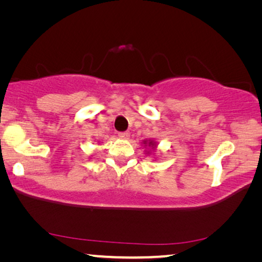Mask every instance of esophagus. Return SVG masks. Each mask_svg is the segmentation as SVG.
Returning <instances> with one entry per match:
<instances>
[{
	"instance_id": "obj_1",
	"label": "esophagus",
	"mask_w": 262,
	"mask_h": 262,
	"mask_svg": "<svg viewBox=\"0 0 262 262\" xmlns=\"http://www.w3.org/2000/svg\"><path fill=\"white\" fill-rule=\"evenodd\" d=\"M118 136L122 140H128V139H129V136H130V133L129 132H120L118 134Z\"/></svg>"
}]
</instances>
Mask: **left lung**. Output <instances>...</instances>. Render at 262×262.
<instances>
[{
	"label": "left lung",
	"mask_w": 262,
	"mask_h": 262,
	"mask_svg": "<svg viewBox=\"0 0 262 262\" xmlns=\"http://www.w3.org/2000/svg\"><path fill=\"white\" fill-rule=\"evenodd\" d=\"M143 143L145 144V147H147V145H149V147H151L152 149H155L156 148V142H154V141H144Z\"/></svg>",
	"instance_id": "1"
}]
</instances>
